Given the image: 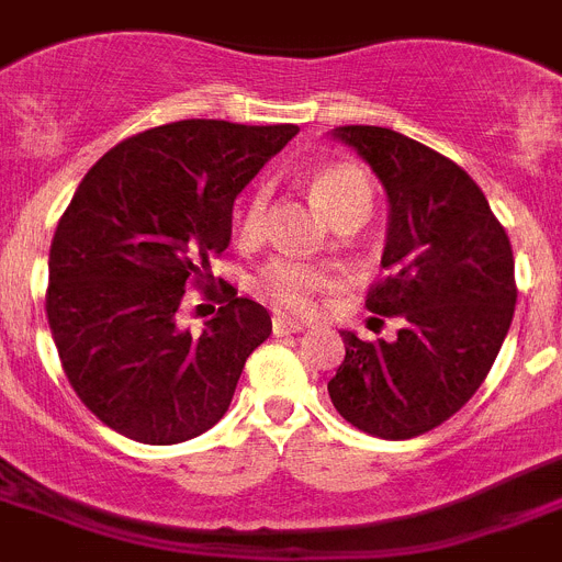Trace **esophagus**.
<instances>
[{
	"label": "esophagus",
	"mask_w": 562,
	"mask_h": 562,
	"mask_svg": "<svg viewBox=\"0 0 562 562\" xmlns=\"http://www.w3.org/2000/svg\"><path fill=\"white\" fill-rule=\"evenodd\" d=\"M271 328H274L277 336H288V334H302L305 330V322H296V319H288V316L277 314L274 322H271Z\"/></svg>",
	"instance_id": "obj_1"
}]
</instances>
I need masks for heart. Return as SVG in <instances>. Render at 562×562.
Here are the masks:
<instances>
[{
    "label": "heart",
    "instance_id": "heart-1",
    "mask_svg": "<svg viewBox=\"0 0 562 562\" xmlns=\"http://www.w3.org/2000/svg\"><path fill=\"white\" fill-rule=\"evenodd\" d=\"M311 194L316 206L328 214L330 221H339L345 214L368 212L370 209V187L364 175L353 166H325L311 178ZM268 194L266 189H257L246 200L240 214V234L246 240H254L262 232L266 223ZM328 282V274L319 266L291 260V257H277L268 262L257 277V288L271 302H277L285 311H305L311 305L314 291H319Z\"/></svg>",
    "mask_w": 562,
    "mask_h": 562
}]
</instances>
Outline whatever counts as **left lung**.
Returning a JSON list of instances; mask_svg holds the SVG:
<instances>
[{
	"label": "left lung",
	"instance_id": "obj_1",
	"mask_svg": "<svg viewBox=\"0 0 562 562\" xmlns=\"http://www.w3.org/2000/svg\"><path fill=\"white\" fill-rule=\"evenodd\" d=\"M330 138L373 169L387 198L384 282L368 311L402 322L393 341L341 330L328 382L339 416L404 441L456 416L484 384L515 314V260L484 192L450 158L387 126H336Z\"/></svg>",
	"mask_w": 562,
	"mask_h": 562
}]
</instances>
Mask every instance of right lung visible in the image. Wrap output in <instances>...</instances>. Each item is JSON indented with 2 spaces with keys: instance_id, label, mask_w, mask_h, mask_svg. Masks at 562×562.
<instances>
[{
  "instance_id": "right-lung-1",
  "label": "right lung",
  "mask_w": 562,
  "mask_h": 562,
  "mask_svg": "<svg viewBox=\"0 0 562 562\" xmlns=\"http://www.w3.org/2000/svg\"><path fill=\"white\" fill-rule=\"evenodd\" d=\"M296 133L175 121L110 149L78 183L50 246L47 322L76 396L121 436L180 443L226 416L271 316L232 285L198 336L178 308L232 243L234 198Z\"/></svg>"
}]
</instances>
